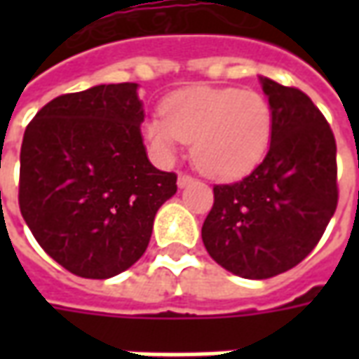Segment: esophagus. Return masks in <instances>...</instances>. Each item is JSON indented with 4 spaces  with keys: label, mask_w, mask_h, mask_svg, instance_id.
<instances>
[{
    "label": "esophagus",
    "mask_w": 359,
    "mask_h": 359,
    "mask_svg": "<svg viewBox=\"0 0 359 359\" xmlns=\"http://www.w3.org/2000/svg\"><path fill=\"white\" fill-rule=\"evenodd\" d=\"M190 182H194V177H190V175H187V172H180V175H179V187L184 188L187 184H190Z\"/></svg>",
    "instance_id": "esophagus-1"
}]
</instances>
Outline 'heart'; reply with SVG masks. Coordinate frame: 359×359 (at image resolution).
Instances as JSON below:
<instances>
[{
  "label": "heart",
  "mask_w": 359,
  "mask_h": 359,
  "mask_svg": "<svg viewBox=\"0 0 359 359\" xmlns=\"http://www.w3.org/2000/svg\"><path fill=\"white\" fill-rule=\"evenodd\" d=\"M161 113L142 126L149 149L171 161L180 142H192V161L213 179L246 175L269 148L273 111L254 90L192 86L169 95Z\"/></svg>",
  "instance_id": "b5f03b06"
}]
</instances>
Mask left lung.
Returning <instances> with one entry per match:
<instances>
[{"mask_svg": "<svg viewBox=\"0 0 359 359\" xmlns=\"http://www.w3.org/2000/svg\"><path fill=\"white\" fill-rule=\"evenodd\" d=\"M273 111L264 161L248 177L213 187L202 241L244 278L292 269L316 248L339 203L337 142L309 95L259 76Z\"/></svg>", "mask_w": 359, "mask_h": 359, "instance_id": "1", "label": "left lung"}]
</instances>
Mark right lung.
<instances>
[{
    "instance_id": "obj_1",
    "label": "right lung",
    "mask_w": 359,
    "mask_h": 359,
    "mask_svg": "<svg viewBox=\"0 0 359 359\" xmlns=\"http://www.w3.org/2000/svg\"><path fill=\"white\" fill-rule=\"evenodd\" d=\"M138 84L57 95L28 123L20 146L19 208L38 244L84 278L128 269L149 244L177 175L149 163Z\"/></svg>"
}]
</instances>
